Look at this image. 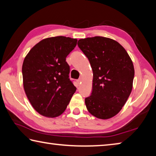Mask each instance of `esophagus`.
<instances>
[{
    "instance_id": "obj_1",
    "label": "esophagus",
    "mask_w": 156,
    "mask_h": 156,
    "mask_svg": "<svg viewBox=\"0 0 156 156\" xmlns=\"http://www.w3.org/2000/svg\"><path fill=\"white\" fill-rule=\"evenodd\" d=\"M76 82H77L78 83V84H79V85H80V84H81V82H82V78H79V79H78L77 80H76Z\"/></svg>"
}]
</instances>
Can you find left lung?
<instances>
[{"label":"left lung","mask_w":156,"mask_h":156,"mask_svg":"<svg viewBox=\"0 0 156 156\" xmlns=\"http://www.w3.org/2000/svg\"><path fill=\"white\" fill-rule=\"evenodd\" d=\"M78 46L93 71L92 92L85 98L87 109L95 117L109 119L119 113L131 94L133 62L125 48L109 38L80 39Z\"/></svg>","instance_id":"1"}]
</instances>
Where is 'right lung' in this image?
<instances>
[{
  "label": "right lung",
  "mask_w": 156,
  "mask_h": 156,
  "mask_svg": "<svg viewBox=\"0 0 156 156\" xmlns=\"http://www.w3.org/2000/svg\"><path fill=\"white\" fill-rule=\"evenodd\" d=\"M77 39L65 36L43 39L31 48L23 61V87L34 109L48 118L65 112L76 87L69 78L66 58Z\"/></svg>",
  "instance_id": "add662e5"
}]
</instances>
